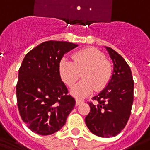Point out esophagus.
I'll use <instances>...</instances> for the list:
<instances>
[{
  "instance_id": "1",
  "label": "esophagus",
  "mask_w": 150,
  "mask_h": 150,
  "mask_svg": "<svg viewBox=\"0 0 150 150\" xmlns=\"http://www.w3.org/2000/svg\"><path fill=\"white\" fill-rule=\"evenodd\" d=\"M83 102H84V100H79V99H77V100H76V102H75V104L78 106V105H79V104H83Z\"/></svg>"
}]
</instances>
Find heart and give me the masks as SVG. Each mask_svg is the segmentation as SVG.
Instances as JSON below:
<instances>
[{"instance_id":"b5f03b06","label":"heart","mask_w":150,"mask_h":150,"mask_svg":"<svg viewBox=\"0 0 150 150\" xmlns=\"http://www.w3.org/2000/svg\"><path fill=\"white\" fill-rule=\"evenodd\" d=\"M59 74L68 87H72L83 75V80L72 88L71 94L85 97L92 91L106 88L112 76V67L104 54L94 47L78 50L73 54V61L63 58L59 62Z\"/></svg>"}]
</instances>
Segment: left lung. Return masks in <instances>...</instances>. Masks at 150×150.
Segmentation results:
<instances>
[{"mask_svg":"<svg viewBox=\"0 0 150 150\" xmlns=\"http://www.w3.org/2000/svg\"><path fill=\"white\" fill-rule=\"evenodd\" d=\"M113 62L109 83L89 102L91 111L85 123L93 134L100 137H115L125 127L133 102L134 82L129 64L110 47H106Z\"/></svg>","mask_w":150,"mask_h":150,"instance_id":"left-lung-1","label":"left lung"}]
</instances>
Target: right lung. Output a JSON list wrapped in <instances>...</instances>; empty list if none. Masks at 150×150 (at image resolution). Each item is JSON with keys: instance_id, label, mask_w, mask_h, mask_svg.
<instances>
[{"instance_id": "obj_1", "label": "right lung", "mask_w": 150, "mask_h": 150, "mask_svg": "<svg viewBox=\"0 0 150 150\" xmlns=\"http://www.w3.org/2000/svg\"><path fill=\"white\" fill-rule=\"evenodd\" d=\"M78 45L47 41L26 54L16 88L19 113L32 132L50 135L62 129L75 100L62 81L59 62Z\"/></svg>"}]
</instances>
